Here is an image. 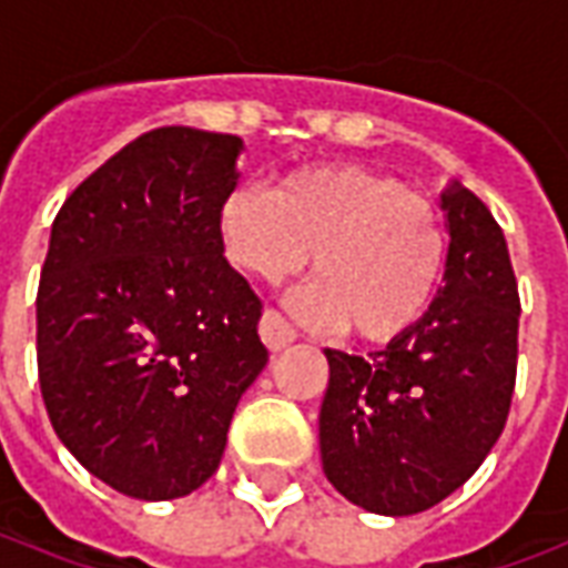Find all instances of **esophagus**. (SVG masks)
Masks as SVG:
<instances>
[{"label": "esophagus", "instance_id": "1", "mask_svg": "<svg viewBox=\"0 0 568 568\" xmlns=\"http://www.w3.org/2000/svg\"><path fill=\"white\" fill-rule=\"evenodd\" d=\"M258 334L271 353H280V349H285V346L297 337L295 328H292V325L285 322V316H280L276 310H264V316H261L258 322Z\"/></svg>", "mask_w": 568, "mask_h": 568}]
</instances>
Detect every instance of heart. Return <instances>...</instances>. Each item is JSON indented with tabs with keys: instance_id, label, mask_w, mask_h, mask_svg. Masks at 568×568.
<instances>
[{
	"instance_id": "heart-1",
	"label": "heart",
	"mask_w": 568,
	"mask_h": 568,
	"mask_svg": "<svg viewBox=\"0 0 568 568\" xmlns=\"http://www.w3.org/2000/svg\"><path fill=\"white\" fill-rule=\"evenodd\" d=\"M219 240L224 258L261 283L295 276L313 252L316 280L295 307L365 344L417 328L447 267L438 210L356 163L297 170L273 191H236L219 210Z\"/></svg>"
}]
</instances>
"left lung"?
Here are the masks:
<instances>
[{
  "instance_id": "left-lung-1",
  "label": "left lung",
  "mask_w": 568,
  "mask_h": 568,
  "mask_svg": "<svg viewBox=\"0 0 568 568\" xmlns=\"http://www.w3.org/2000/svg\"><path fill=\"white\" fill-rule=\"evenodd\" d=\"M444 288L417 328L368 358L325 349L322 468L371 514L407 517L447 499L487 459L511 410L520 295L501 227L453 182Z\"/></svg>"
}]
</instances>
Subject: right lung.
Segmentation results:
<instances>
[{
	"label": "right lung",
	"mask_w": 568,
	"mask_h": 568,
	"mask_svg": "<svg viewBox=\"0 0 568 568\" xmlns=\"http://www.w3.org/2000/svg\"><path fill=\"white\" fill-rule=\"evenodd\" d=\"M240 151L231 133L149 130L51 227L36 297L44 407L67 450L133 499L206 484L267 365L261 301L219 240Z\"/></svg>",
	"instance_id": "right-lung-1"
}]
</instances>
